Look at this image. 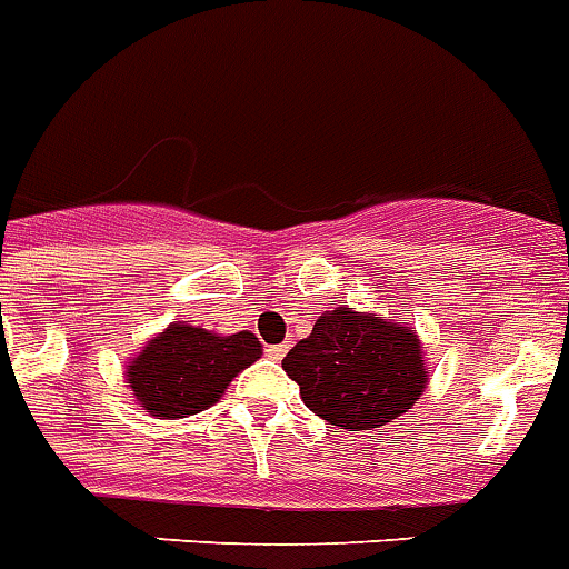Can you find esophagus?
I'll use <instances>...</instances> for the list:
<instances>
[{"instance_id":"1","label":"esophagus","mask_w":569,"mask_h":569,"mask_svg":"<svg viewBox=\"0 0 569 569\" xmlns=\"http://www.w3.org/2000/svg\"><path fill=\"white\" fill-rule=\"evenodd\" d=\"M284 351H288V345H267V348H264V353L270 359H281V357H284Z\"/></svg>"}]
</instances>
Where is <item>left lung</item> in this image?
<instances>
[{"instance_id":"left-lung-1","label":"left lung","mask_w":569,"mask_h":569,"mask_svg":"<svg viewBox=\"0 0 569 569\" xmlns=\"http://www.w3.org/2000/svg\"><path fill=\"white\" fill-rule=\"evenodd\" d=\"M281 368L313 415L351 431L406 415L429 382L417 333L351 308L325 310Z\"/></svg>"}]
</instances>
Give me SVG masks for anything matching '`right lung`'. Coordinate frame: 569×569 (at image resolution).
I'll use <instances>...</instances> for the list:
<instances>
[{
	"instance_id": "1",
	"label": "right lung",
	"mask_w": 569,
	"mask_h": 569,
	"mask_svg": "<svg viewBox=\"0 0 569 569\" xmlns=\"http://www.w3.org/2000/svg\"><path fill=\"white\" fill-rule=\"evenodd\" d=\"M259 357L261 345L250 331L218 337L192 325H169L134 357L126 377L146 411L174 420L210 409L232 377Z\"/></svg>"
}]
</instances>
